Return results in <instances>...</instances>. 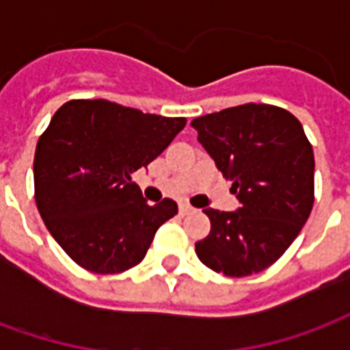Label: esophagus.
<instances>
[{"label": "esophagus", "instance_id": "34e87169", "mask_svg": "<svg viewBox=\"0 0 350 350\" xmlns=\"http://www.w3.org/2000/svg\"><path fill=\"white\" fill-rule=\"evenodd\" d=\"M193 210H195V208L187 204V202H182V204H180V213H182V215H187V213H191Z\"/></svg>", "mask_w": 350, "mask_h": 350}]
</instances>
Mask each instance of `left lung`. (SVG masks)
<instances>
[{"label": "left lung", "mask_w": 350, "mask_h": 350, "mask_svg": "<svg viewBox=\"0 0 350 350\" xmlns=\"http://www.w3.org/2000/svg\"><path fill=\"white\" fill-rule=\"evenodd\" d=\"M191 125L242 204L206 208L212 230L195 243L200 262L228 278L266 270L300 234L315 200V157L301 123L285 108L247 103Z\"/></svg>", "instance_id": "obj_1"}]
</instances>
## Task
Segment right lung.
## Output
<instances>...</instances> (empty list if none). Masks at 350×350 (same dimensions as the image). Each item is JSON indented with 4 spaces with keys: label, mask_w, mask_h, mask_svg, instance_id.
Wrapping results in <instances>:
<instances>
[{
    "label": "right lung",
    "mask_w": 350,
    "mask_h": 350,
    "mask_svg": "<svg viewBox=\"0 0 350 350\" xmlns=\"http://www.w3.org/2000/svg\"><path fill=\"white\" fill-rule=\"evenodd\" d=\"M185 123L107 99L57 108L35 150V202L50 234L84 270L137 266L157 228L178 213L172 198L148 204L133 172L163 153Z\"/></svg>",
    "instance_id": "1"
}]
</instances>
